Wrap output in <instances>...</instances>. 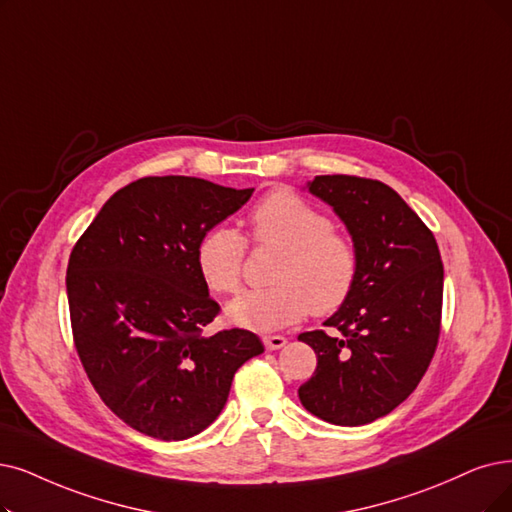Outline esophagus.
I'll return each mask as SVG.
<instances>
[{
  "mask_svg": "<svg viewBox=\"0 0 512 512\" xmlns=\"http://www.w3.org/2000/svg\"><path fill=\"white\" fill-rule=\"evenodd\" d=\"M264 346H267V351H279L285 346V342H288V338L285 336H264L262 338Z\"/></svg>",
  "mask_w": 512,
  "mask_h": 512,
  "instance_id": "esophagus-1",
  "label": "esophagus"
}]
</instances>
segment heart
I'll return each instance as SVG.
<instances>
[{
	"instance_id": "obj_1",
	"label": "heart",
	"mask_w": 512,
	"mask_h": 512,
	"mask_svg": "<svg viewBox=\"0 0 512 512\" xmlns=\"http://www.w3.org/2000/svg\"><path fill=\"white\" fill-rule=\"evenodd\" d=\"M252 239L279 248L273 281L267 290L241 292L227 304V319L256 332H275L311 311L332 315L351 298L359 277L355 241L332 229V220L296 193L273 191L250 214ZM245 239L218 224L201 235L195 262L201 279L216 294L239 288Z\"/></svg>"
}]
</instances>
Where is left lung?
<instances>
[{
	"label": "left lung",
	"instance_id": "obj_1",
	"mask_svg": "<svg viewBox=\"0 0 512 512\" xmlns=\"http://www.w3.org/2000/svg\"><path fill=\"white\" fill-rule=\"evenodd\" d=\"M306 189L344 222L359 252V277L351 298L323 323L338 336H298L317 355L298 397L330 424H370L414 393L435 355L441 254L418 214L380 180L315 176Z\"/></svg>",
	"mask_w": 512,
	"mask_h": 512
}]
</instances>
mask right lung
I'll return each mask as SVG.
<instances>
[{"label":"right lung","mask_w":512,"mask_h":512,"mask_svg":"<svg viewBox=\"0 0 512 512\" xmlns=\"http://www.w3.org/2000/svg\"><path fill=\"white\" fill-rule=\"evenodd\" d=\"M254 189L149 176L119 189L79 237L67 267L75 349L109 410L161 441L208 428L239 367L264 346L248 330L206 327L220 306L201 279V235Z\"/></svg>","instance_id":"obj_1"}]
</instances>
